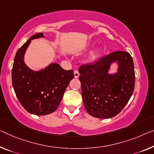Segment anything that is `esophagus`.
<instances>
[{
    "label": "esophagus",
    "instance_id": "esophagus-1",
    "mask_svg": "<svg viewBox=\"0 0 154 154\" xmlns=\"http://www.w3.org/2000/svg\"><path fill=\"white\" fill-rule=\"evenodd\" d=\"M79 76V73L78 72V70H75L74 71V77L75 78H78Z\"/></svg>",
    "mask_w": 154,
    "mask_h": 154
}]
</instances>
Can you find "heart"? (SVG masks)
Returning a JSON list of instances; mask_svg holds the SVG:
<instances>
[{
  "mask_svg": "<svg viewBox=\"0 0 154 154\" xmlns=\"http://www.w3.org/2000/svg\"><path fill=\"white\" fill-rule=\"evenodd\" d=\"M97 55H98V52L97 51V50H95V51H93L91 52V54L88 57V59H90L91 61H93V60H94V59H95L96 58H97Z\"/></svg>",
  "mask_w": 154,
  "mask_h": 154,
  "instance_id": "obj_1",
  "label": "heart"
}]
</instances>
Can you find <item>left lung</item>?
I'll use <instances>...</instances> for the list:
<instances>
[{
	"label": "left lung",
	"mask_w": 154,
	"mask_h": 154,
	"mask_svg": "<svg viewBox=\"0 0 154 154\" xmlns=\"http://www.w3.org/2000/svg\"><path fill=\"white\" fill-rule=\"evenodd\" d=\"M118 64L117 72L109 73L111 64ZM84 105L88 113L104 119L116 116L124 109L134 90V65L130 54L116 51L94 63L79 68Z\"/></svg>",
	"instance_id": "left-lung-1"
}]
</instances>
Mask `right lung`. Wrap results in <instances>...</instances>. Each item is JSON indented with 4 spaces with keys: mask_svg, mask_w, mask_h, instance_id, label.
<instances>
[{
    "mask_svg": "<svg viewBox=\"0 0 154 154\" xmlns=\"http://www.w3.org/2000/svg\"><path fill=\"white\" fill-rule=\"evenodd\" d=\"M43 37V33L34 34L18 50L11 71L12 86L18 101L28 113L37 116L53 113L74 77L72 70H64L57 63L38 71L26 65L24 56L31 41Z\"/></svg>",
    "mask_w": 154,
    "mask_h": 154,
    "instance_id": "1",
    "label": "right lung"
}]
</instances>
